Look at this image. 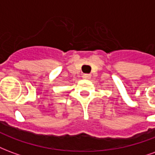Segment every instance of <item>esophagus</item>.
<instances>
[{"instance_id": "obj_1", "label": "esophagus", "mask_w": 155, "mask_h": 155, "mask_svg": "<svg viewBox=\"0 0 155 155\" xmlns=\"http://www.w3.org/2000/svg\"><path fill=\"white\" fill-rule=\"evenodd\" d=\"M83 78L84 79H86V80H89L91 78V74H83Z\"/></svg>"}]
</instances>
